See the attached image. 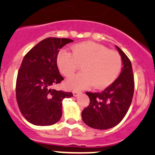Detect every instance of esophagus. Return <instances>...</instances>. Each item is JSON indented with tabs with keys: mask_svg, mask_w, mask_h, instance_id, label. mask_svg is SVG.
<instances>
[{
	"mask_svg": "<svg viewBox=\"0 0 155 155\" xmlns=\"http://www.w3.org/2000/svg\"><path fill=\"white\" fill-rule=\"evenodd\" d=\"M73 96L76 97V96H78V95H79V94H81V92L79 91H73Z\"/></svg>",
	"mask_w": 155,
	"mask_h": 155,
	"instance_id": "34e87169",
	"label": "esophagus"
}]
</instances>
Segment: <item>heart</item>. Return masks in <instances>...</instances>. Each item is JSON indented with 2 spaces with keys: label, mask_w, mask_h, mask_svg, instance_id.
Segmentation results:
<instances>
[{
  "label": "heart",
  "mask_w": 155,
  "mask_h": 155,
  "mask_svg": "<svg viewBox=\"0 0 155 155\" xmlns=\"http://www.w3.org/2000/svg\"><path fill=\"white\" fill-rule=\"evenodd\" d=\"M72 53L61 51L57 64L61 73L70 77L82 65V71L66 82L68 88L79 90L93 85L96 88L109 86L119 75L122 67L118 52L93 42H84L72 46Z\"/></svg>",
  "instance_id": "obj_1"
}]
</instances>
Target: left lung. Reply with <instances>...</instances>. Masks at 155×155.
Listing matches in <instances>:
<instances>
[{
	"label": "left lung",
	"mask_w": 155,
	"mask_h": 155,
	"mask_svg": "<svg viewBox=\"0 0 155 155\" xmlns=\"http://www.w3.org/2000/svg\"><path fill=\"white\" fill-rule=\"evenodd\" d=\"M122 60L123 68L113 83L101 92H86L90 104L82 112L87 126L107 130L116 126L124 118L130 107L134 92L132 64L127 56L116 46Z\"/></svg>",
	"instance_id": "8db88e82"
}]
</instances>
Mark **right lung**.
<instances>
[{
	"label": "right lung",
	"instance_id": "1",
	"mask_svg": "<svg viewBox=\"0 0 155 155\" xmlns=\"http://www.w3.org/2000/svg\"><path fill=\"white\" fill-rule=\"evenodd\" d=\"M71 42L68 38L48 37L23 58L16 79V101L25 118L34 125L58 122L62 115V101L73 96L71 92L51 88L64 80L57 66L59 49Z\"/></svg>",
	"mask_w": 155,
	"mask_h": 155
}]
</instances>
